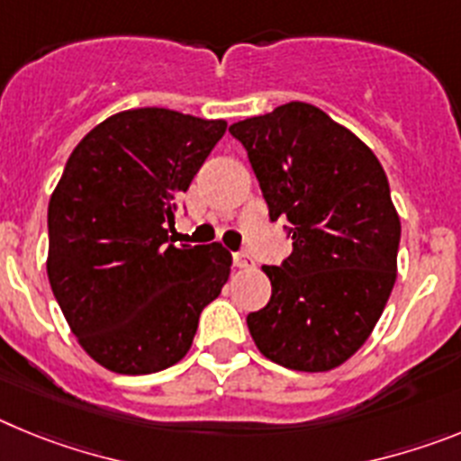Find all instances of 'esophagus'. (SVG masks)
<instances>
[{"mask_svg":"<svg viewBox=\"0 0 461 461\" xmlns=\"http://www.w3.org/2000/svg\"><path fill=\"white\" fill-rule=\"evenodd\" d=\"M233 266L235 267H254V260H251V256H247L240 251V254H233Z\"/></svg>","mask_w":461,"mask_h":461,"instance_id":"obj_1","label":"esophagus"}]
</instances>
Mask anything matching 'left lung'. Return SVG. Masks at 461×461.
Wrapping results in <instances>:
<instances>
[{
    "mask_svg": "<svg viewBox=\"0 0 461 461\" xmlns=\"http://www.w3.org/2000/svg\"><path fill=\"white\" fill-rule=\"evenodd\" d=\"M270 219L293 251L270 303L247 316L258 351L281 367L328 372L372 335L397 279L402 226L372 149L323 110L291 101L235 122Z\"/></svg>",
    "mask_w": 461,
    "mask_h": 461,
    "instance_id": "8db88e82",
    "label": "left lung"
}]
</instances>
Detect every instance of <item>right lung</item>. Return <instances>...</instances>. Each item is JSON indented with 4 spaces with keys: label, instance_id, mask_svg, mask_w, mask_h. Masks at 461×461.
<instances>
[{
    "label": "right lung",
    "instance_id": "right-lung-1",
    "mask_svg": "<svg viewBox=\"0 0 461 461\" xmlns=\"http://www.w3.org/2000/svg\"><path fill=\"white\" fill-rule=\"evenodd\" d=\"M226 133L168 108L108 117L78 142L48 205V279L80 346L117 374H154L191 348L221 293V244H173L177 198Z\"/></svg>",
    "mask_w": 461,
    "mask_h": 461
}]
</instances>
